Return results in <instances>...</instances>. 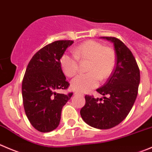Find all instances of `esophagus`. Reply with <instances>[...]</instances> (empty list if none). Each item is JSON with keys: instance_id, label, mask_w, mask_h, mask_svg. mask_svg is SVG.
<instances>
[{"instance_id": "1", "label": "esophagus", "mask_w": 152, "mask_h": 152, "mask_svg": "<svg viewBox=\"0 0 152 152\" xmlns=\"http://www.w3.org/2000/svg\"><path fill=\"white\" fill-rule=\"evenodd\" d=\"M75 95H78V96H83V94H79V93H77V92H76L75 93Z\"/></svg>"}]
</instances>
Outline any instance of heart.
I'll return each mask as SVG.
<instances>
[{
	"label": "heart",
	"mask_w": 152,
	"mask_h": 152,
	"mask_svg": "<svg viewBox=\"0 0 152 152\" xmlns=\"http://www.w3.org/2000/svg\"><path fill=\"white\" fill-rule=\"evenodd\" d=\"M73 53L64 54L60 60L61 69L68 77L77 73L78 59L88 60V73L78 75L70 83L72 89L77 92L85 93L96 88L99 78L104 79L108 77L115 65V54L113 50L96 41L89 40L81 44Z\"/></svg>",
	"instance_id": "1"
}]
</instances>
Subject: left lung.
<instances>
[{
    "instance_id": "1",
    "label": "left lung",
    "mask_w": 152,
    "mask_h": 152,
    "mask_svg": "<svg viewBox=\"0 0 152 152\" xmlns=\"http://www.w3.org/2000/svg\"><path fill=\"white\" fill-rule=\"evenodd\" d=\"M101 39H107L114 46L115 69L106 83L96 90L104 96L103 99L85 96V104L80 114L91 127L109 129L120 124L132 110L138 94L140 74L133 54L123 42L115 37Z\"/></svg>"
}]
</instances>
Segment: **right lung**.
I'll return each mask as SVG.
<instances>
[{
    "label": "right lung",
    "instance_id": "1",
    "mask_svg": "<svg viewBox=\"0 0 152 152\" xmlns=\"http://www.w3.org/2000/svg\"><path fill=\"white\" fill-rule=\"evenodd\" d=\"M73 41L59 40L39 50L28 64L22 82V97L25 113L36 130L50 132L58 126L62 107L73 93L57 94L67 89L60 59Z\"/></svg>",
    "mask_w": 152,
    "mask_h": 152
}]
</instances>
